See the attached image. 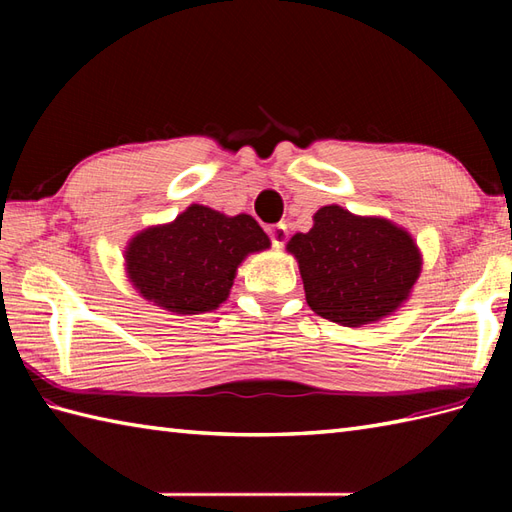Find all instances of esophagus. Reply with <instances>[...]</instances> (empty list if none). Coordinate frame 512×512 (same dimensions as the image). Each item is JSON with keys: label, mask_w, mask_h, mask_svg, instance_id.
<instances>
[{"label": "esophagus", "mask_w": 512, "mask_h": 512, "mask_svg": "<svg viewBox=\"0 0 512 512\" xmlns=\"http://www.w3.org/2000/svg\"><path fill=\"white\" fill-rule=\"evenodd\" d=\"M268 235H270V239H273V246H275V248H281V246L286 244V239H288V226H286V224L270 226V228H268Z\"/></svg>", "instance_id": "1"}]
</instances>
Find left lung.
Returning <instances> with one entry per match:
<instances>
[{"label":"left lung","mask_w":512,"mask_h":512,"mask_svg":"<svg viewBox=\"0 0 512 512\" xmlns=\"http://www.w3.org/2000/svg\"><path fill=\"white\" fill-rule=\"evenodd\" d=\"M308 306L323 319L358 328L396 312L420 277L422 257L405 228L361 217L339 204L314 213L308 233L290 237Z\"/></svg>","instance_id":"left-lung-1"}]
</instances>
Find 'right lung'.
<instances>
[{"label":"right lung","instance_id":"1","mask_svg":"<svg viewBox=\"0 0 512 512\" xmlns=\"http://www.w3.org/2000/svg\"><path fill=\"white\" fill-rule=\"evenodd\" d=\"M270 248L253 217L191 204L176 220L140 231L125 248L127 277L140 297L176 314H200L228 299L237 266Z\"/></svg>","mask_w":512,"mask_h":512}]
</instances>
